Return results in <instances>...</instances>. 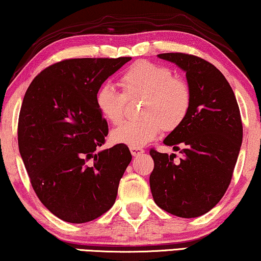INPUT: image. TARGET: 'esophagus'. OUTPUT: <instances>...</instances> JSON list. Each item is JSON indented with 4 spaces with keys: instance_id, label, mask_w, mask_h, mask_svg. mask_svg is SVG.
<instances>
[{
    "instance_id": "obj_1",
    "label": "esophagus",
    "mask_w": 261,
    "mask_h": 261,
    "mask_svg": "<svg viewBox=\"0 0 261 261\" xmlns=\"http://www.w3.org/2000/svg\"><path fill=\"white\" fill-rule=\"evenodd\" d=\"M130 150H131V154H133L134 156H138V155L144 153V149H142V148H140V147H131Z\"/></svg>"
}]
</instances>
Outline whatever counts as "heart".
I'll return each mask as SVG.
<instances>
[{
    "instance_id": "1",
    "label": "heart",
    "mask_w": 261,
    "mask_h": 261,
    "mask_svg": "<svg viewBox=\"0 0 261 261\" xmlns=\"http://www.w3.org/2000/svg\"><path fill=\"white\" fill-rule=\"evenodd\" d=\"M123 94L105 84L98 89L95 105L103 119L120 124L124 119L126 100L143 98L141 120L128 121L114 128L111 138L114 143L127 147H143L155 140L161 131L172 133L184 124L193 105L190 85L183 78L173 77L165 66L138 61L120 77Z\"/></svg>"
}]
</instances>
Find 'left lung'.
Wrapping results in <instances>:
<instances>
[{
  "mask_svg": "<svg viewBox=\"0 0 261 261\" xmlns=\"http://www.w3.org/2000/svg\"><path fill=\"white\" fill-rule=\"evenodd\" d=\"M158 57L186 72L193 105L182 126L164 140L180 150V163H173L176 154L149 151L151 195L166 212L195 218L212 210L231 182L243 136L240 108L229 82L211 62L184 53Z\"/></svg>",
  "mask_w": 261,
  "mask_h": 261,
  "instance_id": "1",
  "label": "left lung"
}]
</instances>
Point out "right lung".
<instances>
[{
  "label": "right lung",
  "mask_w": 261,
  "mask_h": 261,
  "mask_svg": "<svg viewBox=\"0 0 261 261\" xmlns=\"http://www.w3.org/2000/svg\"><path fill=\"white\" fill-rule=\"evenodd\" d=\"M130 60H62L36 75L25 92L19 151L36 195L65 222H91L115 202L133 156L125 144L96 151L106 142L108 124L95 97L102 83Z\"/></svg>",
  "instance_id": "right-lung-1"
}]
</instances>
